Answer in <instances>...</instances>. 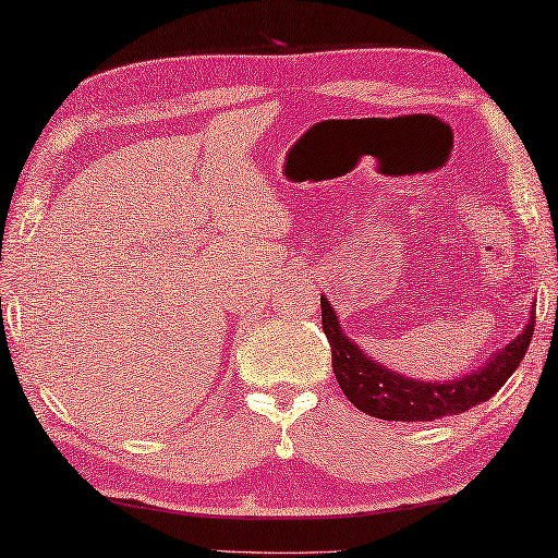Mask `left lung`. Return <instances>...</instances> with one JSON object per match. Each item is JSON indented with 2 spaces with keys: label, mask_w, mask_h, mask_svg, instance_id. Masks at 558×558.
Returning <instances> with one entry per match:
<instances>
[{
  "label": "left lung",
  "mask_w": 558,
  "mask_h": 558,
  "mask_svg": "<svg viewBox=\"0 0 558 558\" xmlns=\"http://www.w3.org/2000/svg\"><path fill=\"white\" fill-rule=\"evenodd\" d=\"M534 314L536 301L529 312L524 331L497 349L474 371L452 380H417L365 355L361 345H355V341L343 333L331 301L322 296V324L331 343L333 373L343 396L365 415L400 420V423H425V420L460 415L495 396L524 359L534 333Z\"/></svg>",
  "instance_id": "left-lung-1"
}]
</instances>
